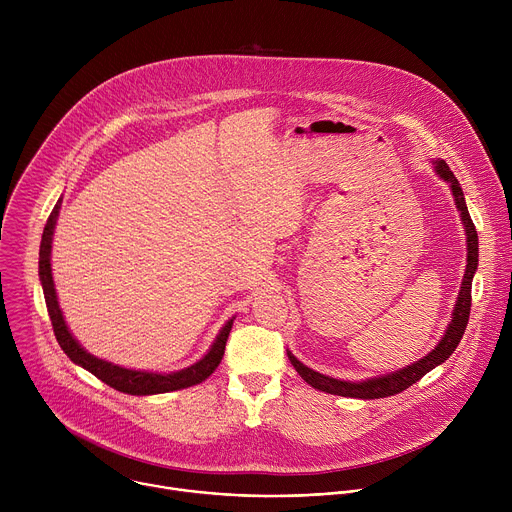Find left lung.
Here are the masks:
<instances>
[{
	"instance_id": "obj_1",
	"label": "left lung",
	"mask_w": 512,
	"mask_h": 512,
	"mask_svg": "<svg viewBox=\"0 0 512 512\" xmlns=\"http://www.w3.org/2000/svg\"><path fill=\"white\" fill-rule=\"evenodd\" d=\"M435 170L444 180H448L452 184V192L458 204V210L462 214V221L466 227V235H468V265H466V273H464V281H462V289L458 296V304L454 310V318L448 326L446 336L440 340V344L435 346V350H431L427 356H423L421 360H417L411 367L397 371L393 375L387 377H377L371 381L364 383H348V381H338V379H330L326 375H320L312 369H308L306 364H302L294 354L287 352L291 364H294L296 371L302 375V379L312 385L318 391L330 393V395H340V397H356V399H381V397H391L397 395L405 389H409L413 383H417L423 375H427L431 369H435L437 364H442L450 358V354L456 350V346L460 344L466 326H468V318H470V306H472V277L474 271L478 267V233L476 227L470 218L466 200H464V192L454 176V172L450 170V166L440 160L435 162Z\"/></svg>"
}]
</instances>
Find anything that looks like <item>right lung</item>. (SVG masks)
I'll return each mask as SVG.
<instances>
[{"mask_svg":"<svg viewBox=\"0 0 512 512\" xmlns=\"http://www.w3.org/2000/svg\"><path fill=\"white\" fill-rule=\"evenodd\" d=\"M60 202H56V206L52 208L44 233H42V243H40V281L44 287V298H46V306H48V316L52 322V330L54 336L60 344V348L64 350V354L72 360L81 364L83 369H87L89 373H93L97 379H101L103 383H107L109 387L127 393V395H156V393H168V391H178V389H186L192 385L202 383L204 379H208L214 369L221 364L223 354H225V346H227V338L229 332L233 328V320H229L225 324V328L221 330V334L216 336L210 352L198 360L192 367L172 373V375H156V373H141V371H129V369H121L117 364L105 362L101 358H95L93 354H89L87 350L81 348V344L70 336L62 312L58 308L56 302V291H54V281H52V271H50V249H52V233H54V225H56V216H58V208Z\"/></svg>","mask_w":512,"mask_h":512,"instance_id":"right-lung-1","label":"right lung"}]
</instances>
